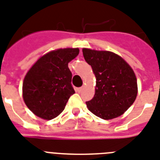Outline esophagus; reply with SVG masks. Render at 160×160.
I'll return each instance as SVG.
<instances>
[{
  "instance_id": "obj_1",
  "label": "esophagus",
  "mask_w": 160,
  "mask_h": 160,
  "mask_svg": "<svg viewBox=\"0 0 160 160\" xmlns=\"http://www.w3.org/2000/svg\"><path fill=\"white\" fill-rule=\"evenodd\" d=\"M83 89H84V87H81V88H78V92H82Z\"/></svg>"
}]
</instances>
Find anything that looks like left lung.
<instances>
[{
	"label": "left lung",
	"mask_w": 160,
	"mask_h": 160,
	"mask_svg": "<svg viewBox=\"0 0 160 160\" xmlns=\"http://www.w3.org/2000/svg\"><path fill=\"white\" fill-rule=\"evenodd\" d=\"M82 53L96 78L94 97L86 102L88 109L102 119L122 115L137 95V78L132 68L110 51L84 48Z\"/></svg>",
	"instance_id": "obj_1"
}]
</instances>
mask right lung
<instances>
[{"label": "right lung", "instance_id": "add662e5", "mask_svg": "<svg viewBox=\"0 0 160 160\" xmlns=\"http://www.w3.org/2000/svg\"><path fill=\"white\" fill-rule=\"evenodd\" d=\"M78 48L59 49L43 55L32 65L23 83V97L28 108L43 119H52L65 108L75 93L68 63Z\"/></svg>", "mask_w": 160, "mask_h": 160}]
</instances>
